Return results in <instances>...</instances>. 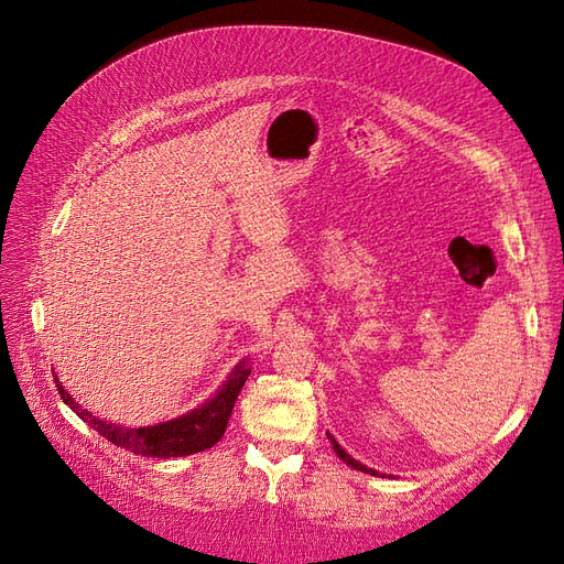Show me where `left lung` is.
Instances as JSON below:
<instances>
[{
  "mask_svg": "<svg viewBox=\"0 0 564 564\" xmlns=\"http://www.w3.org/2000/svg\"><path fill=\"white\" fill-rule=\"evenodd\" d=\"M327 435H329V433H327ZM329 440H332V445H334V452H336V456H338V458H344V460H346V464H348L350 468H355V470H362V473H371V475H377V473H373L371 468L362 466V464H360V460H355V458H352V456H350L348 452H344V449H340V445H338V442H336V440H334L332 435H329Z\"/></svg>",
  "mask_w": 564,
  "mask_h": 564,
  "instance_id": "1",
  "label": "left lung"
}]
</instances>
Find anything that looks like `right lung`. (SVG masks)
Segmentation results:
<instances>
[{
  "instance_id": "obj_1",
  "label": "right lung",
  "mask_w": 564,
  "mask_h": 564,
  "mask_svg": "<svg viewBox=\"0 0 564 564\" xmlns=\"http://www.w3.org/2000/svg\"><path fill=\"white\" fill-rule=\"evenodd\" d=\"M251 369L242 362L232 371V377L228 383L216 392V398H212L207 404L195 409V412L185 414L181 419L166 421L160 425H148V429H127V425H115L108 421L94 419L89 412L79 409V404L67 395L63 386L56 379V388L61 392V400L65 404L73 406V412H77L79 419L87 421L96 433L110 440L112 445L124 447L133 454L141 456H158V458H172V456H187V454H197L214 447L216 442L224 437L228 421L232 414V406L237 395L247 381Z\"/></svg>"
}]
</instances>
